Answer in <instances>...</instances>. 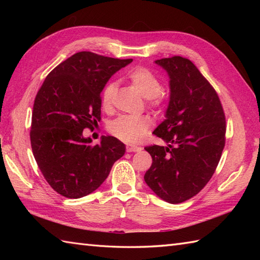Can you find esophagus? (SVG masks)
<instances>
[{
    "label": "esophagus",
    "instance_id": "esophagus-1",
    "mask_svg": "<svg viewBox=\"0 0 260 260\" xmlns=\"http://www.w3.org/2000/svg\"><path fill=\"white\" fill-rule=\"evenodd\" d=\"M141 150H142L141 147L136 146V145H133V144H127L126 145V151L128 152V153H131V152H139Z\"/></svg>",
    "mask_w": 260,
    "mask_h": 260
}]
</instances>
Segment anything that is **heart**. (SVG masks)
Wrapping results in <instances>:
<instances>
[{
    "label": "heart",
    "instance_id": "heart-1",
    "mask_svg": "<svg viewBox=\"0 0 260 260\" xmlns=\"http://www.w3.org/2000/svg\"><path fill=\"white\" fill-rule=\"evenodd\" d=\"M127 79L139 90L143 96L147 98L151 106L159 107L163 105L164 96L161 91V80L152 70L145 67H136L129 70L126 75ZM116 90L114 81H108L102 91V106L108 109L112 106L113 97ZM153 124L150 116H119L109 124L108 129L117 139L128 142H141L146 136L148 129Z\"/></svg>",
    "mask_w": 260,
    "mask_h": 260
}]
</instances>
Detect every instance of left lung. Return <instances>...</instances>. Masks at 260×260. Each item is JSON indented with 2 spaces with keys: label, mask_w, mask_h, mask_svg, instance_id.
Wrapping results in <instances>:
<instances>
[{
  "label": "left lung",
  "mask_w": 260,
  "mask_h": 260,
  "mask_svg": "<svg viewBox=\"0 0 260 260\" xmlns=\"http://www.w3.org/2000/svg\"><path fill=\"white\" fill-rule=\"evenodd\" d=\"M155 63L170 77L165 119L153 132L167 146L145 147L153 162L144 180L162 200L176 204L212 178L225 143V117L218 93L189 59L174 56Z\"/></svg>",
  "instance_id": "obj_1"
}]
</instances>
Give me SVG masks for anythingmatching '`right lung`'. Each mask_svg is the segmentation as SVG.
<instances>
[{
	"instance_id": "obj_1",
	"label": "right lung",
	"mask_w": 260,
	"mask_h": 260,
	"mask_svg": "<svg viewBox=\"0 0 260 260\" xmlns=\"http://www.w3.org/2000/svg\"><path fill=\"white\" fill-rule=\"evenodd\" d=\"M133 59L77 52L58 64L39 89L32 112L30 140L39 169L52 189L78 199L98 189L125 145L102 136L92 145L82 131L101 120V92L110 77Z\"/></svg>"
}]
</instances>
